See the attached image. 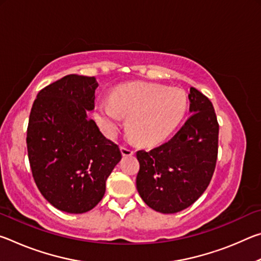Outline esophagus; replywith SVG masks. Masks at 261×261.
<instances>
[{
    "mask_svg": "<svg viewBox=\"0 0 261 261\" xmlns=\"http://www.w3.org/2000/svg\"><path fill=\"white\" fill-rule=\"evenodd\" d=\"M121 152H122V155L123 156H130V155H132V154L135 153L131 148H127L125 146H121Z\"/></svg>",
    "mask_w": 261,
    "mask_h": 261,
    "instance_id": "1",
    "label": "esophagus"
}]
</instances>
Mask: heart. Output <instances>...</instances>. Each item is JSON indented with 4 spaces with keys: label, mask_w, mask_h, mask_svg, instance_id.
<instances>
[{
    "label": "heart",
    "mask_w": 261,
    "mask_h": 261,
    "mask_svg": "<svg viewBox=\"0 0 261 261\" xmlns=\"http://www.w3.org/2000/svg\"><path fill=\"white\" fill-rule=\"evenodd\" d=\"M187 107V94L180 88L137 83L117 88L110 101H101L96 117L106 132L113 135L121 124L122 115H129L127 127L131 134L140 143L154 144L178 126Z\"/></svg>",
    "instance_id": "b5f03b06"
}]
</instances>
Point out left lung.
Returning a JSON list of instances; mask_svg holds the SVG:
<instances>
[{
	"instance_id": "obj_1",
	"label": "left lung",
	"mask_w": 261,
	"mask_h": 261,
	"mask_svg": "<svg viewBox=\"0 0 261 261\" xmlns=\"http://www.w3.org/2000/svg\"><path fill=\"white\" fill-rule=\"evenodd\" d=\"M189 100L191 116L177 134L149 152H137V190L145 204L163 214L188 208L204 193L218 159L219 123L213 105L194 87Z\"/></svg>"
}]
</instances>
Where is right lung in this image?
<instances>
[{
    "mask_svg": "<svg viewBox=\"0 0 261 261\" xmlns=\"http://www.w3.org/2000/svg\"><path fill=\"white\" fill-rule=\"evenodd\" d=\"M98 86L94 77L68 74L42 88L31 109L26 144L34 182L49 204L67 213L94 208L122 159L87 116Z\"/></svg>",
    "mask_w": 261,
    "mask_h": 261,
    "instance_id": "right-lung-1",
    "label": "right lung"
}]
</instances>
